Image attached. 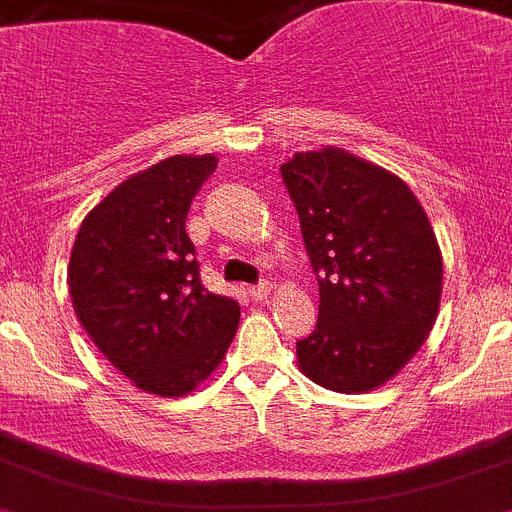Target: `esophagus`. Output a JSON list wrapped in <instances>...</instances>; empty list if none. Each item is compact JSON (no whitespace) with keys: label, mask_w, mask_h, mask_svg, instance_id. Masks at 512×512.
Instances as JSON below:
<instances>
[{"label":"esophagus","mask_w":512,"mask_h":512,"mask_svg":"<svg viewBox=\"0 0 512 512\" xmlns=\"http://www.w3.org/2000/svg\"><path fill=\"white\" fill-rule=\"evenodd\" d=\"M272 293V285L270 283H260V285H252L250 288V295L252 300H265L267 295Z\"/></svg>","instance_id":"obj_1"}]
</instances>
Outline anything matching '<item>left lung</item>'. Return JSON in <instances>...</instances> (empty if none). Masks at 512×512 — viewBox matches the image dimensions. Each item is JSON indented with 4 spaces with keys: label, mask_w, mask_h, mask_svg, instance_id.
I'll list each match as a JSON object with an SVG mask.
<instances>
[{
    "label": "left lung",
    "mask_w": 512,
    "mask_h": 512,
    "mask_svg": "<svg viewBox=\"0 0 512 512\" xmlns=\"http://www.w3.org/2000/svg\"><path fill=\"white\" fill-rule=\"evenodd\" d=\"M280 171L321 295L298 369L338 394L379 389L437 321L442 250L427 212L399 176L336 146L300 151Z\"/></svg>",
    "instance_id": "obj_1"
}]
</instances>
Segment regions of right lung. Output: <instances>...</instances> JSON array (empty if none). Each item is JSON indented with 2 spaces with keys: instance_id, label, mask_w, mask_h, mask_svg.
I'll return each mask as SVG.
<instances>
[{
  "instance_id": "obj_1",
  "label": "right lung",
  "mask_w": 512,
  "mask_h": 512,
  "mask_svg": "<svg viewBox=\"0 0 512 512\" xmlns=\"http://www.w3.org/2000/svg\"><path fill=\"white\" fill-rule=\"evenodd\" d=\"M217 156H169L100 199L75 237L68 288L90 341L141 391L186 396L222 364L240 305L199 280L186 212Z\"/></svg>"
}]
</instances>
